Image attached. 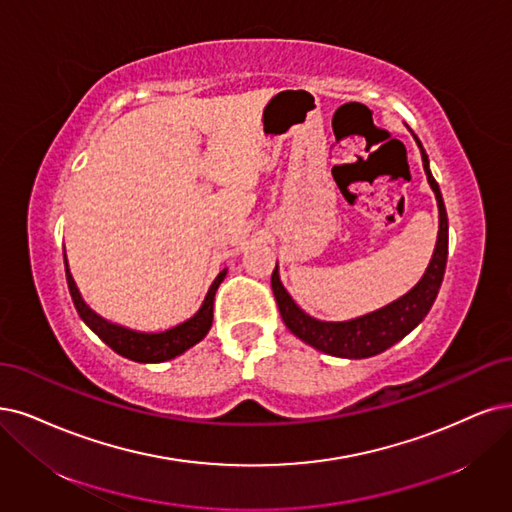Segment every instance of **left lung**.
Listing matches in <instances>:
<instances>
[{
  "label": "left lung",
  "instance_id": "8db88e82",
  "mask_svg": "<svg viewBox=\"0 0 512 512\" xmlns=\"http://www.w3.org/2000/svg\"><path fill=\"white\" fill-rule=\"evenodd\" d=\"M415 141H418V137H415ZM418 145L422 151V162H424L428 183L432 187L434 196H437V204H439V238H437V246H434L432 259L426 268V274L409 293H405L403 297H399L380 310L352 318V320H344V323H327V320H316L308 316L295 304L291 295L287 293V289L282 287L278 266H276L272 272V291L276 297V304L282 320H285V325L289 327L291 333H295L301 339V342H306L312 348L331 356L369 358L388 350L396 342H401V339L418 327L424 320V316L430 312L445 276L449 225H447V211H445L439 183L434 181L430 173L428 156L420 141Z\"/></svg>",
  "mask_w": 512,
  "mask_h": 512
}]
</instances>
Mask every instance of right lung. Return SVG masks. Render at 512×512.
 I'll return each instance as SVG.
<instances>
[{"mask_svg":"<svg viewBox=\"0 0 512 512\" xmlns=\"http://www.w3.org/2000/svg\"><path fill=\"white\" fill-rule=\"evenodd\" d=\"M65 274H67V285H69L75 310H78L84 323L97 333L113 352H118L120 356L130 358V361H137V363H164V361H170V358L183 354L192 346H196L208 333V329H211L215 293L223 282L227 270L219 272V276L215 278L211 289H208L204 297L202 308L192 318L162 333H141V331H132V329L109 323V320L101 318L97 312H92L86 306V301L82 299L78 287H75V280L67 268V257H65Z\"/></svg>","mask_w":512,"mask_h":512,"instance_id":"add662e5","label":"right lung"}]
</instances>
